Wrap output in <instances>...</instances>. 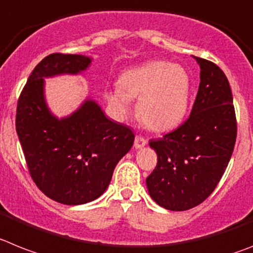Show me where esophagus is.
<instances>
[{
  "label": "esophagus",
  "mask_w": 253,
  "mask_h": 253,
  "mask_svg": "<svg viewBox=\"0 0 253 253\" xmlns=\"http://www.w3.org/2000/svg\"><path fill=\"white\" fill-rule=\"evenodd\" d=\"M146 143H147V141H146L143 137H141V135H135V139H134V147L135 148L144 147V146H146Z\"/></svg>",
  "instance_id": "esophagus-1"
}]
</instances>
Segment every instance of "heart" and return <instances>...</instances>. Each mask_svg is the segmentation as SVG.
I'll list each match as a JSON object with an SVG mask.
<instances>
[{"instance_id":"1","label":"heart","mask_w":253,"mask_h":253,"mask_svg":"<svg viewBox=\"0 0 253 253\" xmlns=\"http://www.w3.org/2000/svg\"><path fill=\"white\" fill-rule=\"evenodd\" d=\"M107 101L119 115H128L138 100V115L147 128L168 130L182 122L191 98V78L184 68L152 61L125 71L119 85L107 90Z\"/></svg>"}]
</instances>
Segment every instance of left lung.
<instances>
[{
    "mask_svg": "<svg viewBox=\"0 0 253 253\" xmlns=\"http://www.w3.org/2000/svg\"><path fill=\"white\" fill-rule=\"evenodd\" d=\"M194 59L201 82L191 115L174 131L150 142L157 165L146 179L148 193L171 211L189 210L212 193L237 138L233 94L224 71L213 62Z\"/></svg>",
    "mask_w": 253,
    "mask_h": 253,
    "instance_id": "obj_1",
    "label": "left lung"
}]
</instances>
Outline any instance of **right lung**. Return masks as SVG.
<instances>
[{
    "mask_svg": "<svg viewBox=\"0 0 253 253\" xmlns=\"http://www.w3.org/2000/svg\"><path fill=\"white\" fill-rule=\"evenodd\" d=\"M92 59L51 53L32 71L16 109V133L30 176L51 200L83 205L107 189L116 164L129 152L134 134L106 118L98 103L84 101L66 118H56L44 98V78L79 74Z\"/></svg>",
    "mask_w": 253,
    "mask_h": 253,
    "instance_id": "1",
    "label": "right lung"
}]
</instances>
